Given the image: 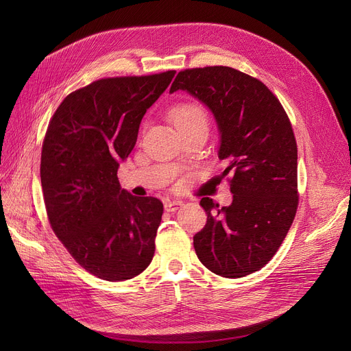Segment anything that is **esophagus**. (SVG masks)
Returning <instances> with one entry per match:
<instances>
[{"instance_id":"34e87169","label":"esophagus","mask_w":351,"mask_h":351,"mask_svg":"<svg viewBox=\"0 0 351 351\" xmlns=\"http://www.w3.org/2000/svg\"><path fill=\"white\" fill-rule=\"evenodd\" d=\"M182 205H183L182 200H178V199L176 200H168L165 204V210L166 212H176Z\"/></svg>"}]
</instances>
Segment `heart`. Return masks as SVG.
<instances>
[{
    "instance_id": "b5f03b06",
    "label": "heart",
    "mask_w": 351,
    "mask_h": 351,
    "mask_svg": "<svg viewBox=\"0 0 351 351\" xmlns=\"http://www.w3.org/2000/svg\"><path fill=\"white\" fill-rule=\"evenodd\" d=\"M169 117L179 132L197 125H208L206 110L196 102H183L173 106Z\"/></svg>"
}]
</instances>
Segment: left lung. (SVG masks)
I'll list each match as a JSON object with an SVG mask.
<instances>
[{"instance_id": "left-lung-1", "label": "left lung", "mask_w": 351, "mask_h": 351, "mask_svg": "<svg viewBox=\"0 0 351 351\" xmlns=\"http://www.w3.org/2000/svg\"><path fill=\"white\" fill-rule=\"evenodd\" d=\"M186 90L205 104L220 135L233 200L219 208L202 197L205 228L195 252L210 271L236 279L261 270L274 256L296 216L298 145L279 99L259 80L230 66L180 71L171 94Z\"/></svg>"}]
</instances>
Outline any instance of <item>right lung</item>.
<instances>
[{
    "label": "right lung",
    "instance_id": "obj_1",
    "mask_svg": "<svg viewBox=\"0 0 351 351\" xmlns=\"http://www.w3.org/2000/svg\"><path fill=\"white\" fill-rule=\"evenodd\" d=\"M175 73L98 80L71 92L49 121L40 169L48 220L73 259L102 280L132 279L152 262L162 202L122 189L117 173Z\"/></svg>",
    "mask_w": 351,
    "mask_h": 351
}]
</instances>
